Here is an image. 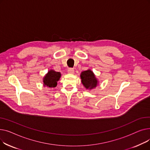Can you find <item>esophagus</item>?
<instances>
[{
    "instance_id": "esophagus-1",
    "label": "esophagus",
    "mask_w": 150,
    "mask_h": 150,
    "mask_svg": "<svg viewBox=\"0 0 150 150\" xmlns=\"http://www.w3.org/2000/svg\"><path fill=\"white\" fill-rule=\"evenodd\" d=\"M67 72H68L69 74H72L74 73V69L73 68H69V69H68V70H67Z\"/></svg>"
}]
</instances>
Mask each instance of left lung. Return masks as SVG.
Segmentation results:
<instances>
[{
    "label": "left lung",
    "mask_w": 150,
    "mask_h": 150,
    "mask_svg": "<svg viewBox=\"0 0 150 150\" xmlns=\"http://www.w3.org/2000/svg\"><path fill=\"white\" fill-rule=\"evenodd\" d=\"M81 82L86 89H92L97 85V80L91 70L83 71L81 74Z\"/></svg>",
    "instance_id": "8db88e82"
}]
</instances>
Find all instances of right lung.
Masks as SVG:
<instances>
[{
	"label": "right lung",
	"instance_id": "obj_1",
	"mask_svg": "<svg viewBox=\"0 0 150 150\" xmlns=\"http://www.w3.org/2000/svg\"><path fill=\"white\" fill-rule=\"evenodd\" d=\"M60 76V72H55L54 70H50L44 78L43 82L44 86H49L50 88L56 87L57 81L59 80Z\"/></svg>",
	"mask_w": 150,
	"mask_h": 150
}]
</instances>
